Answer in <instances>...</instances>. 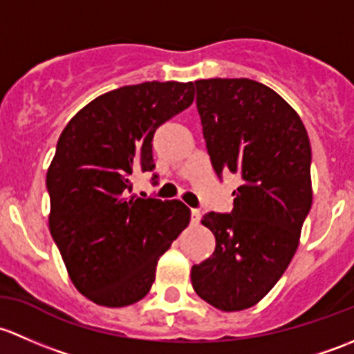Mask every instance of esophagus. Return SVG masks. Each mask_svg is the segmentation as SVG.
<instances>
[{"label": "esophagus", "mask_w": 354, "mask_h": 354, "mask_svg": "<svg viewBox=\"0 0 354 354\" xmlns=\"http://www.w3.org/2000/svg\"><path fill=\"white\" fill-rule=\"evenodd\" d=\"M199 218H201V211H199V209H191V223L192 225H198L199 223Z\"/></svg>", "instance_id": "obj_1"}]
</instances>
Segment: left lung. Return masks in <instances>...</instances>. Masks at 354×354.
Segmentation results:
<instances>
[{"instance_id":"1","label":"left lung","mask_w":354,"mask_h":354,"mask_svg":"<svg viewBox=\"0 0 354 354\" xmlns=\"http://www.w3.org/2000/svg\"><path fill=\"white\" fill-rule=\"evenodd\" d=\"M196 105L218 177L239 174L232 213H206L213 256L192 266L194 291L213 307L256 305L297 252L312 206V150L307 129L274 90L249 78L196 82Z\"/></svg>"}]
</instances>
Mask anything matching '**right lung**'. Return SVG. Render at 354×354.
<instances>
[{"instance_id":"obj_1","label":"right lung","mask_w":354,"mask_h":354,"mask_svg":"<svg viewBox=\"0 0 354 354\" xmlns=\"http://www.w3.org/2000/svg\"><path fill=\"white\" fill-rule=\"evenodd\" d=\"M192 100V82L121 86L85 105L61 133L46 178L49 230L73 285L97 305L147 297L160 256L191 221L177 199L127 192L133 174L155 169L156 127Z\"/></svg>"}]
</instances>
